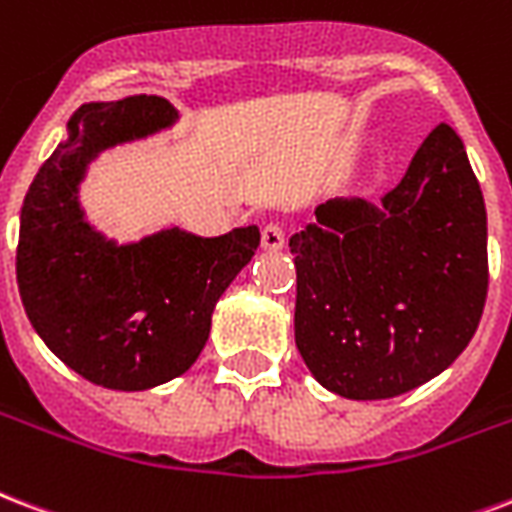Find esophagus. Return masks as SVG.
<instances>
[{"label": "esophagus", "instance_id": "34e87169", "mask_svg": "<svg viewBox=\"0 0 512 512\" xmlns=\"http://www.w3.org/2000/svg\"><path fill=\"white\" fill-rule=\"evenodd\" d=\"M260 241H263V249H268V252H279V249H284L282 225H279V222H268V225L263 228Z\"/></svg>", "mask_w": 512, "mask_h": 512}]
</instances>
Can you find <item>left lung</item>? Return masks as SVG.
Returning <instances> with one entry per match:
<instances>
[{"mask_svg": "<svg viewBox=\"0 0 512 512\" xmlns=\"http://www.w3.org/2000/svg\"><path fill=\"white\" fill-rule=\"evenodd\" d=\"M295 233V343L349 400L440 376L473 341L489 290L486 206L462 139L440 123L381 198H330Z\"/></svg>", "mask_w": 512, "mask_h": 512, "instance_id": "left-lung-1", "label": "left lung"}]
</instances>
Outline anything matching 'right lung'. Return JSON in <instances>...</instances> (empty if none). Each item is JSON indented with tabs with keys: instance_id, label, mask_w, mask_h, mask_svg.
<instances>
[{
	"instance_id": "1",
	"label": "right lung",
	"mask_w": 512,
	"mask_h": 512,
	"mask_svg": "<svg viewBox=\"0 0 512 512\" xmlns=\"http://www.w3.org/2000/svg\"><path fill=\"white\" fill-rule=\"evenodd\" d=\"M177 117L161 96L83 104L23 198L15 273L26 317L58 360L104 389L144 392L182 376L260 244L257 225L214 239L166 228L117 244L85 220L88 163Z\"/></svg>"
}]
</instances>
